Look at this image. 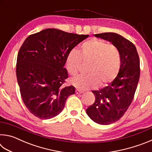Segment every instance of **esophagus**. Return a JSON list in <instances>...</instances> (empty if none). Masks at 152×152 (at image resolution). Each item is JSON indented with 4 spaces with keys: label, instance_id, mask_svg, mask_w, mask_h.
Here are the masks:
<instances>
[{
    "label": "esophagus",
    "instance_id": "esophagus-1",
    "mask_svg": "<svg viewBox=\"0 0 152 152\" xmlns=\"http://www.w3.org/2000/svg\"><path fill=\"white\" fill-rule=\"evenodd\" d=\"M76 94H81V93H82V92H83V91H81V90H80V89H76Z\"/></svg>",
    "mask_w": 152,
    "mask_h": 152
}]
</instances>
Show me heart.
I'll use <instances>...</instances> for the list:
<instances>
[{"mask_svg": "<svg viewBox=\"0 0 152 152\" xmlns=\"http://www.w3.org/2000/svg\"><path fill=\"white\" fill-rule=\"evenodd\" d=\"M89 63L88 75L72 79L71 83L80 89L103 86L114 80L121 67V54L116 45L105 41L91 38L82 43L80 50H73L68 53L66 66L72 76L78 74L81 62Z\"/></svg>", "mask_w": 152, "mask_h": 152, "instance_id": "b5f03b06", "label": "heart"}]
</instances>
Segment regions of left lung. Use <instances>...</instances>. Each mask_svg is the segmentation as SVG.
<instances>
[{
	"label": "left lung",
	"instance_id": "8db88e82",
	"mask_svg": "<svg viewBox=\"0 0 152 152\" xmlns=\"http://www.w3.org/2000/svg\"><path fill=\"white\" fill-rule=\"evenodd\" d=\"M94 35L116 45L121 54L117 76L109 85L92 91L95 101L86 109L87 115L93 121L109 125L119 120L132 104L140 79V61L134 44L123 36L115 33Z\"/></svg>",
	"mask_w": 152,
	"mask_h": 152
}]
</instances>
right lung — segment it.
Masks as SVG:
<instances>
[{"mask_svg":"<svg viewBox=\"0 0 152 152\" xmlns=\"http://www.w3.org/2000/svg\"><path fill=\"white\" fill-rule=\"evenodd\" d=\"M88 36L46 29L25 40L18 53L16 74L23 101L35 117L57 116L75 94L73 86H64L68 77L64 65L71 50Z\"/></svg>","mask_w":152,"mask_h":152,"instance_id":"1","label":"right lung"}]
</instances>
